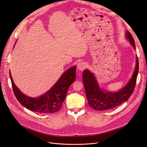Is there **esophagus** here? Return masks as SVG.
<instances>
[{"label": "esophagus", "instance_id": "obj_1", "mask_svg": "<svg viewBox=\"0 0 147 147\" xmlns=\"http://www.w3.org/2000/svg\"><path fill=\"white\" fill-rule=\"evenodd\" d=\"M86 67H87V64L84 61L79 63L78 65V69L81 71H82L84 70V69H86Z\"/></svg>", "mask_w": 147, "mask_h": 147}]
</instances>
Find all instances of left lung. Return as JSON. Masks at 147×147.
I'll list each match as a JSON object with an SVG mask.
<instances>
[{"instance_id": "8db88e82", "label": "left lung", "mask_w": 147, "mask_h": 147, "mask_svg": "<svg viewBox=\"0 0 147 147\" xmlns=\"http://www.w3.org/2000/svg\"><path fill=\"white\" fill-rule=\"evenodd\" d=\"M125 35L135 49V42L132 35L129 31H126ZM138 67V59L137 56L136 69L132 78L124 87L114 92L104 91L100 89L94 74L88 70H84L82 74V81L90 106L95 110L103 111L116 108L124 102L127 101L134 90Z\"/></svg>"}]
</instances>
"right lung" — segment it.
Returning <instances> with one entry per match:
<instances>
[{
	"instance_id": "right-lung-1",
	"label": "right lung",
	"mask_w": 147,
	"mask_h": 147,
	"mask_svg": "<svg viewBox=\"0 0 147 147\" xmlns=\"http://www.w3.org/2000/svg\"><path fill=\"white\" fill-rule=\"evenodd\" d=\"M76 66H73L61 75L55 84L45 94L38 98L26 96L21 92L10 77L13 90L18 101L26 108L39 113H53L62 107L70 86L75 81Z\"/></svg>"
}]
</instances>
